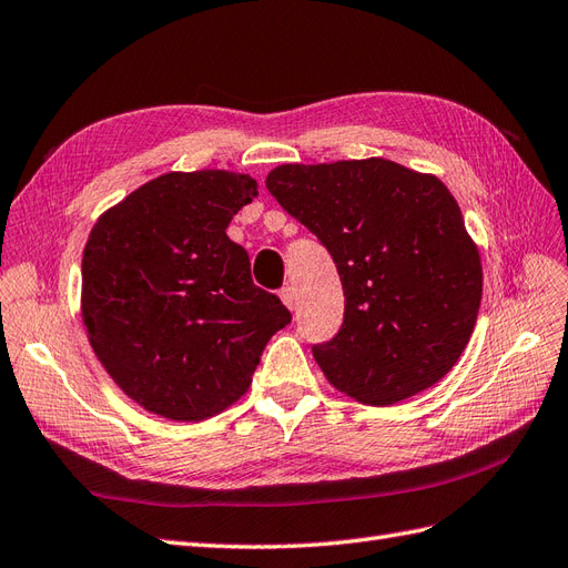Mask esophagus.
Returning <instances> with one entry per match:
<instances>
[{
  "label": "esophagus",
  "mask_w": 568,
  "mask_h": 568,
  "mask_svg": "<svg viewBox=\"0 0 568 568\" xmlns=\"http://www.w3.org/2000/svg\"><path fill=\"white\" fill-rule=\"evenodd\" d=\"M281 300H283V304L287 306V310L293 312L295 306H297V290H295L293 285H285V287L281 290Z\"/></svg>",
  "instance_id": "obj_1"
}]
</instances>
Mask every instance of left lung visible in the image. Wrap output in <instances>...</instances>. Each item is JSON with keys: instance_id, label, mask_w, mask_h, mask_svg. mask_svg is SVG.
Listing matches in <instances>:
<instances>
[{"instance_id": "1", "label": "left lung", "mask_w": 568, "mask_h": 568, "mask_svg": "<svg viewBox=\"0 0 568 568\" xmlns=\"http://www.w3.org/2000/svg\"><path fill=\"white\" fill-rule=\"evenodd\" d=\"M266 187L343 283V328L314 347L331 385L383 407L449 374L476 326L483 266L440 178L371 156L275 166Z\"/></svg>"}]
</instances>
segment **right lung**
I'll use <instances>...</instances> for the list:
<instances>
[{
    "label": "right lung",
    "mask_w": 568,
    "mask_h": 568,
    "mask_svg": "<svg viewBox=\"0 0 568 568\" xmlns=\"http://www.w3.org/2000/svg\"><path fill=\"white\" fill-rule=\"evenodd\" d=\"M256 194L247 173L171 171L92 225L80 312L97 359L142 409L171 420L229 409L293 318L225 235Z\"/></svg>",
    "instance_id": "obj_1"
}]
</instances>
